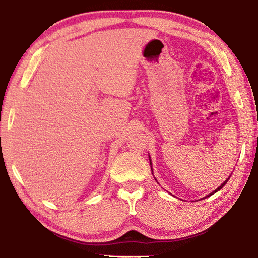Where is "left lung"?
I'll use <instances>...</instances> for the list:
<instances>
[{
  "label": "left lung",
  "instance_id": "8db88e82",
  "mask_svg": "<svg viewBox=\"0 0 258 258\" xmlns=\"http://www.w3.org/2000/svg\"><path fill=\"white\" fill-rule=\"evenodd\" d=\"M150 164H151V160H150ZM226 182H228V180H225V181H224V183H223V184H222L221 186H218V187H217V189H216L215 191H214V192H213V194H215V192H217L218 190H221V189H222V187H223V186L225 185V183H226ZM213 194H211V195H213ZM211 195H209V196H211ZM209 196H208V197H209Z\"/></svg>",
  "mask_w": 258,
  "mask_h": 258
}]
</instances>
